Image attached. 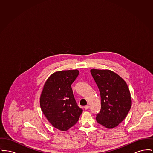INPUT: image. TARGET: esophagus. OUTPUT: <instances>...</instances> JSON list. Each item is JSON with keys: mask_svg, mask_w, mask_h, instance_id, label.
Returning a JSON list of instances; mask_svg holds the SVG:
<instances>
[{"mask_svg": "<svg viewBox=\"0 0 153 153\" xmlns=\"http://www.w3.org/2000/svg\"><path fill=\"white\" fill-rule=\"evenodd\" d=\"M89 105H86V106L84 107V109H85V110H87V109H89Z\"/></svg>", "mask_w": 153, "mask_h": 153, "instance_id": "34e87169", "label": "esophagus"}]
</instances>
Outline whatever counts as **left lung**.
<instances>
[{"label": "left lung", "mask_w": 153, "mask_h": 153, "mask_svg": "<svg viewBox=\"0 0 153 153\" xmlns=\"http://www.w3.org/2000/svg\"><path fill=\"white\" fill-rule=\"evenodd\" d=\"M91 73L101 97V109L96 115V121L107 128H115L131 108L130 90L125 81L112 71L92 69Z\"/></svg>", "instance_id": "8db88e82"}]
</instances>
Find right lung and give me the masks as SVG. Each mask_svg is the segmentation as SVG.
<instances>
[{"label":"right lung","instance_id":"add662e5","mask_svg":"<svg viewBox=\"0 0 153 153\" xmlns=\"http://www.w3.org/2000/svg\"><path fill=\"white\" fill-rule=\"evenodd\" d=\"M79 74L77 69L53 73L45 82L40 96V107L44 115L60 131H67L72 127L82 112L74 99L71 87Z\"/></svg>","mask_w":153,"mask_h":153}]
</instances>
